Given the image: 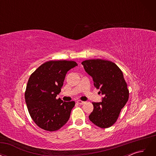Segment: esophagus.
Instances as JSON below:
<instances>
[{"mask_svg": "<svg viewBox=\"0 0 156 156\" xmlns=\"http://www.w3.org/2000/svg\"><path fill=\"white\" fill-rule=\"evenodd\" d=\"M77 103H79V104H80V105H83V104H84V103H85V102L83 101H81V100H77Z\"/></svg>", "mask_w": 156, "mask_h": 156, "instance_id": "34e87169", "label": "esophagus"}]
</instances>
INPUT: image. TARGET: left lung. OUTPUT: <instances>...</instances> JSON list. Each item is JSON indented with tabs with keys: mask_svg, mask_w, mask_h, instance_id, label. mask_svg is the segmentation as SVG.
Here are the masks:
<instances>
[{
	"mask_svg": "<svg viewBox=\"0 0 156 156\" xmlns=\"http://www.w3.org/2000/svg\"><path fill=\"white\" fill-rule=\"evenodd\" d=\"M92 77L94 87L104 96L101 102H93V111L89 119L93 124L107 128L114 124L121 109L129 99V90L123 73L117 65L101 59L84 60L81 63Z\"/></svg>",
	"mask_w": 156,
	"mask_h": 156,
	"instance_id": "obj_1",
	"label": "left lung"
}]
</instances>
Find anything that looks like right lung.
Returning a JSON list of instances; mask_svg holds the SVG:
<instances>
[{
  "instance_id": "add662e5",
  "label": "right lung",
  "mask_w": 156,
  "mask_h": 156,
  "mask_svg": "<svg viewBox=\"0 0 156 156\" xmlns=\"http://www.w3.org/2000/svg\"><path fill=\"white\" fill-rule=\"evenodd\" d=\"M74 61L50 60L41 64L30 76L25 93L29 114L35 124L46 131L60 129L68 121L75 101L56 99Z\"/></svg>"
}]
</instances>
